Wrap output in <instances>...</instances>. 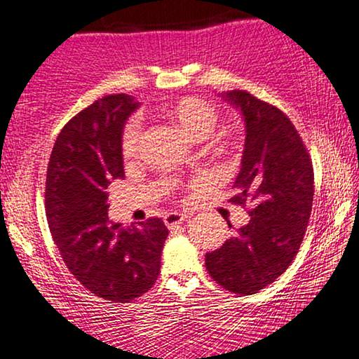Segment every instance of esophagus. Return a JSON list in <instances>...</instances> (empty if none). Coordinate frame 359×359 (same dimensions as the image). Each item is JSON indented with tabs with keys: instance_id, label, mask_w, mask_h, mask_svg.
Listing matches in <instances>:
<instances>
[{
	"instance_id": "esophagus-1",
	"label": "esophagus",
	"mask_w": 359,
	"mask_h": 359,
	"mask_svg": "<svg viewBox=\"0 0 359 359\" xmlns=\"http://www.w3.org/2000/svg\"><path fill=\"white\" fill-rule=\"evenodd\" d=\"M187 218H189L187 213H168L164 216V223L168 228H174V226L184 223Z\"/></svg>"
}]
</instances>
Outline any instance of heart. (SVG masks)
<instances>
[{"label":"heart","mask_w":359,"mask_h":359,"mask_svg":"<svg viewBox=\"0 0 359 359\" xmlns=\"http://www.w3.org/2000/svg\"><path fill=\"white\" fill-rule=\"evenodd\" d=\"M163 112L170 122L175 123L182 133L190 140H205L213 131L218 122V110L206 100L200 97H180L172 102L165 104ZM140 128L136 122H130L122 135V153L123 156H131L138 144Z\"/></svg>","instance_id":"b5f03b06"}]
</instances>
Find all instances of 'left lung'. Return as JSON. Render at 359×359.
Wrapping results in <instances>:
<instances>
[{"label": "left lung", "mask_w": 359, "mask_h": 359, "mask_svg": "<svg viewBox=\"0 0 359 359\" xmlns=\"http://www.w3.org/2000/svg\"><path fill=\"white\" fill-rule=\"evenodd\" d=\"M245 127L232 203H250V221L219 249L208 252V273L224 290L255 294L294 259L309 223L314 169L299 133L280 109L245 90L218 94ZM231 226V224H229Z\"/></svg>", "instance_id": "obj_1"}]
</instances>
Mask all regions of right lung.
<instances>
[{
    "label": "right lung",
    "instance_id": "obj_1",
    "mask_svg": "<svg viewBox=\"0 0 359 359\" xmlns=\"http://www.w3.org/2000/svg\"><path fill=\"white\" fill-rule=\"evenodd\" d=\"M140 102L127 94L95 100L60 131L45 185L50 232L68 270L95 296L130 302L158 280L169 231L159 218L112 224L107 187L123 179L122 133Z\"/></svg>",
    "mask_w": 359,
    "mask_h": 359
}]
</instances>
